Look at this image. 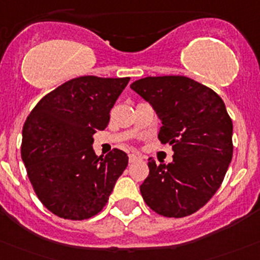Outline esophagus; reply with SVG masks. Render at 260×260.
I'll use <instances>...</instances> for the list:
<instances>
[{"label": "esophagus", "mask_w": 260, "mask_h": 260, "mask_svg": "<svg viewBox=\"0 0 260 260\" xmlns=\"http://www.w3.org/2000/svg\"><path fill=\"white\" fill-rule=\"evenodd\" d=\"M142 159V157H140L139 154H135V153H132V154H128V162L130 163H134L137 162V160Z\"/></svg>", "instance_id": "1"}]
</instances>
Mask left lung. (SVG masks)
<instances>
[{
    "mask_svg": "<svg viewBox=\"0 0 260 260\" xmlns=\"http://www.w3.org/2000/svg\"><path fill=\"white\" fill-rule=\"evenodd\" d=\"M130 88L155 111L162 121L158 139L174 150L169 165L149 158L143 199L160 216H190L216 194L232 159L226 106L216 91L186 76H148Z\"/></svg>",
    "mask_w": 260,
    "mask_h": 260,
    "instance_id": "8db88e82",
    "label": "left lung"
}]
</instances>
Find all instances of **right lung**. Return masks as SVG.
Masks as SVG:
<instances>
[{"instance_id":"right-lung-1","label":"right lung","mask_w":260,"mask_h":260,"mask_svg":"<svg viewBox=\"0 0 260 260\" xmlns=\"http://www.w3.org/2000/svg\"><path fill=\"white\" fill-rule=\"evenodd\" d=\"M128 80L71 79L44 95L26 118L21 158L37 197L56 216L81 221L100 213L126 169L122 150L95 155L93 135L107 127Z\"/></svg>"}]
</instances>
